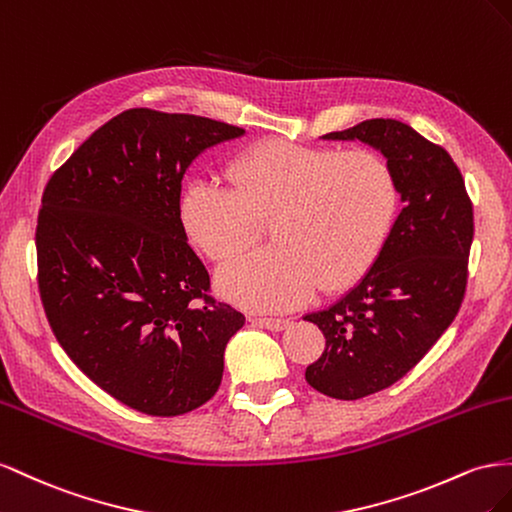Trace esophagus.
Segmentation results:
<instances>
[{
  "label": "esophagus",
  "mask_w": 512,
  "mask_h": 512,
  "mask_svg": "<svg viewBox=\"0 0 512 512\" xmlns=\"http://www.w3.org/2000/svg\"><path fill=\"white\" fill-rule=\"evenodd\" d=\"M255 324H259L261 328H268V330H274V332H281L289 326V319H272V317H261V319H255Z\"/></svg>",
  "instance_id": "1"
}]
</instances>
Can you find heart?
Instances as JSON below:
<instances>
[{
  "label": "heart",
  "mask_w": 512,
  "mask_h": 512,
  "mask_svg": "<svg viewBox=\"0 0 512 512\" xmlns=\"http://www.w3.org/2000/svg\"><path fill=\"white\" fill-rule=\"evenodd\" d=\"M231 188L195 180L180 197L188 240L212 261L242 253L268 218L272 248L216 274L225 300L251 311H285L315 289L339 291L375 264L397 210V184L382 156L266 139L227 167Z\"/></svg>",
  "instance_id": "heart-1"
}]
</instances>
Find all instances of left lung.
Returning a JSON list of instances; mask_svg holds the SVG:
<instances>
[{
    "label": "left lung",
    "mask_w": 512,
    "mask_h": 512,
    "mask_svg": "<svg viewBox=\"0 0 512 512\" xmlns=\"http://www.w3.org/2000/svg\"><path fill=\"white\" fill-rule=\"evenodd\" d=\"M321 139H358L382 152L403 201L360 283L328 309L304 315L326 337L306 382L332 399L354 401L399 382L457 317L474 212L455 160L412 126L375 118Z\"/></svg>",
    "instance_id": "8db88e82"
}]
</instances>
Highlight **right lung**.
<instances>
[{
  "mask_svg": "<svg viewBox=\"0 0 512 512\" xmlns=\"http://www.w3.org/2000/svg\"><path fill=\"white\" fill-rule=\"evenodd\" d=\"M244 128L128 109L57 169L36 227L38 287L55 339L113 399L150 416L210 401L244 315L208 296L180 218L182 178Z\"/></svg>",
  "mask_w": 512,
  "mask_h": 512,
  "instance_id": "add662e5",
  "label": "right lung"
}]
</instances>
